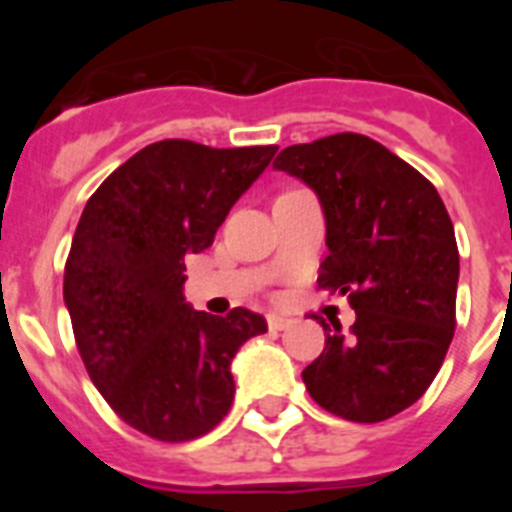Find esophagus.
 Wrapping results in <instances>:
<instances>
[{"label": "esophagus", "mask_w": 512, "mask_h": 512, "mask_svg": "<svg viewBox=\"0 0 512 512\" xmlns=\"http://www.w3.org/2000/svg\"><path fill=\"white\" fill-rule=\"evenodd\" d=\"M266 323H269L271 330H284L292 325V320L284 318V315H269V318H266Z\"/></svg>", "instance_id": "1"}]
</instances>
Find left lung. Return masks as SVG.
Returning a JSON list of instances; mask_svg holds the SVG:
<instances>
[{"label":"left lung","mask_w":512,"mask_h":512,"mask_svg":"<svg viewBox=\"0 0 512 512\" xmlns=\"http://www.w3.org/2000/svg\"><path fill=\"white\" fill-rule=\"evenodd\" d=\"M274 169L297 176L325 215L328 256L318 287L348 295L356 323L328 325L302 372L320 408L379 423L431 387L456 328L459 248L436 187L359 133L289 146Z\"/></svg>","instance_id":"obj_1"}]
</instances>
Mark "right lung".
Listing matches in <instances>:
<instances>
[{
  "label": "right lung",
  "instance_id": "1",
  "mask_svg": "<svg viewBox=\"0 0 512 512\" xmlns=\"http://www.w3.org/2000/svg\"><path fill=\"white\" fill-rule=\"evenodd\" d=\"M277 146L158 140L112 171L76 225L63 302L94 387L133 428L192 441L228 415L233 356L266 333L259 312L217 318L184 300V256L215 241Z\"/></svg>",
  "mask_w": 512,
  "mask_h": 512
}]
</instances>
